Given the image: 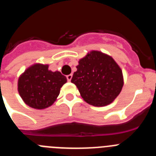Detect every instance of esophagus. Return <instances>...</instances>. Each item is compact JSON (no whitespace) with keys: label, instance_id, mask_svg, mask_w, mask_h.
Here are the masks:
<instances>
[{"label":"esophagus","instance_id":"obj_1","mask_svg":"<svg viewBox=\"0 0 156 156\" xmlns=\"http://www.w3.org/2000/svg\"><path fill=\"white\" fill-rule=\"evenodd\" d=\"M72 77H73V75H72V74H69V75L66 76V78H67V80H68L69 82H70V81H71Z\"/></svg>","mask_w":156,"mask_h":156}]
</instances>
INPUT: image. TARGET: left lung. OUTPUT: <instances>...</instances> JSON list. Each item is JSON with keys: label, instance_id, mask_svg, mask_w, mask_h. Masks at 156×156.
<instances>
[{"label": "left lung", "instance_id": "left-lung-1", "mask_svg": "<svg viewBox=\"0 0 156 156\" xmlns=\"http://www.w3.org/2000/svg\"><path fill=\"white\" fill-rule=\"evenodd\" d=\"M71 82L88 104L105 106L116 98L123 86L122 73L114 59L92 51L79 61Z\"/></svg>", "mask_w": 156, "mask_h": 156}]
</instances>
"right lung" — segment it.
<instances>
[{
    "label": "right lung",
    "instance_id": "1",
    "mask_svg": "<svg viewBox=\"0 0 156 156\" xmlns=\"http://www.w3.org/2000/svg\"><path fill=\"white\" fill-rule=\"evenodd\" d=\"M66 81V77L60 72L48 70V65L35 64L19 77L18 90L27 105L43 109L55 101Z\"/></svg>",
    "mask_w": 156,
    "mask_h": 156
}]
</instances>
